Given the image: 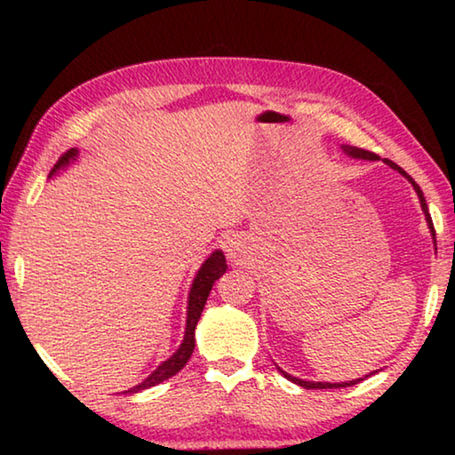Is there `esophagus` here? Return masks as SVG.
I'll return each mask as SVG.
<instances>
[{"label":"esophagus","instance_id":"1","mask_svg":"<svg viewBox=\"0 0 455 455\" xmlns=\"http://www.w3.org/2000/svg\"><path fill=\"white\" fill-rule=\"evenodd\" d=\"M227 252L230 257H236L238 255V246H236V243H228L227 244Z\"/></svg>","mask_w":455,"mask_h":455}]
</instances>
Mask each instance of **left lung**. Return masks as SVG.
Here are the masks:
<instances>
[{"instance_id": "left-lung-1", "label": "left lung", "mask_w": 455, "mask_h": 455, "mask_svg": "<svg viewBox=\"0 0 455 455\" xmlns=\"http://www.w3.org/2000/svg\"><path fill=\"white\" fill-rule=\"evenodd\" d=\"M341 150H343V154H347V156H351V158H359V160H379V156H377V154H373V152H369V150H363V148H357V146H349V144H341ZM383 163L387 164L389 168H394V171H397L399 174L403 176V179H407L411 182V187H413V190L418 192V198H419V204H421V211H423V214H426V220H427V228H429V233H431V238H434V244H435V230H434V222H431V217H429V211H427V203H426V196H423V192H421V188L418 187V182H415L410 174H407L402 166H397L395 163H391V160H387V158H383ZM276 369H279V371L287 377L289 381H292V383H297V385H301V387H305V389H337V387H351V385H355V383H359V381H363L365 377H359V379H353V381H345V383H323V381H305V379H299V377H292V375H289L287 371H283V369L276 365Z\"/></svg>"}]
</instances>
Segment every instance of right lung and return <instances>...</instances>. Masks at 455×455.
Segmentation results:
<instances>
[{
    "mask_svg": "<svg viewBox=\"0 0 455 455\" xmlns=\"http://www.w3.org/2000/svg\"><path fill=\"white\" fill-rule=\"evenodd\" d=\"M78 154H80L78 148L68 150L64 156L58 160L56 166L52 168L50 176L61 171V168H68L72 163H76V160H78ZM225 273H227V259H225V255H222V251L217 249L209 259L204 260L203 267L198 268L195 281H192V284H190L188 307H187V329H184V339H182L180 347L176 349L166 361H163V363H160L156 369H154V371L146 377L142 383L134 385V387H130L128 391H124V394H138V391L150 389V387H154V385L171 379L172 375L179 373L180 369L188 363L192 351H195L196 323L200 319V315H203L206 299H209V292L212 289L214 281L220 279Z\"/></svg>",
    "mask_w": 455,
    "mask_h": 455,
    "instance_id": "obj_1",
    "label": "right lung"
}]
</instances>
